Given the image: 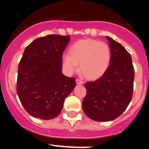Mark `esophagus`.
Listing matches in <instances>:
<instances>
[{
	"label": "esophagus",
	"instance_id": "1",
	"mask_svg": "<svg viewBox=\"0 0 149 149\" xmlns=\"http://www.w3.org/2000/svg\"><path fill=\"white\" fill-rule=\"evenodd\" d=\"M76 84H84V81H82V80H81V79L79 78H77L76 79Z\"/></svg>",
	"mask_w": 149,
	"mask_h": 149
}]
</instances>
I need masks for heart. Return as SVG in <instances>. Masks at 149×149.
<instances>
[{
	"label": "heart",
	"instance_id": "b5f03b06",
	"mask_svg": "<svg viewBox=\"0 0 149 149\" xmlns=\"http://www.w3.org/2000/svg\"><path fill=\"white\" fill-rule=\"evenodd\" d=\"M69 54L63 55L62 65L67 74L78 70L86 78L96 79L103 75L110 65L111 50L107 43L93 39H83L74 43L68 50Z\"/></svg>",
	"mask_w": 149,
	"mask_h": 149
}]
</instances>
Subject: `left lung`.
<instances>
[{
	"label": "left lung",
	"mask_w": 149,
	"mask_h": 149,
	"mask_svg": "<svg viewBox=\"0 0 149 149\" xmlns=\"http://www.w3.org/2000/svg\"><path fill=\"white\" fill-rule=\"evenodd\" d=\"M111 50L110 65L104 74L85 84L84 113L97 122H108L120 116L131 102L134 91V68L131 54L120 43L107 36Z\"/></svg>",
	"instance_id": "left-lung-1"
}]
</instances>
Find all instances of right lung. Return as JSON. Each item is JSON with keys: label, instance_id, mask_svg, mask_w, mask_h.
I'll return each mask as SVG.
<instances>
[{"label": "right lung", "instance_id": "right-lung-1", "mask_svg": "<svg viewBox=\"0 0 149 149\" xmlns=\"http://www.w3.org/2000/svg\"><path fill=\"white\" fill-rule=\"evenodd\" d=\"M69 36L53 34L33 41L24 51L18 68L16 91L30 116L51 119L60 114L75 78L62 74V57Z\"/></svg>", "mask_w": 149, "mask_h": 149}]
</instances>
